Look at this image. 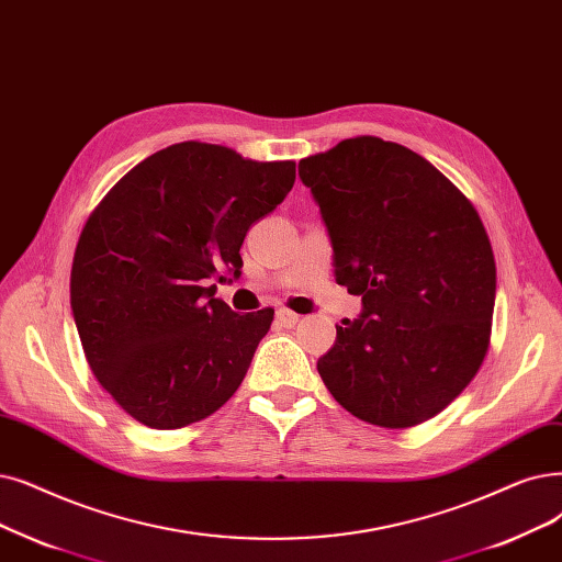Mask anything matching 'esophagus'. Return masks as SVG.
Masks as SVG:
<instances>
[{
	"label": "esophagus",
	"instance_id": "34e87169",
	"mask_svg": "<svg viewBox=\"0 0 562 562\" xmlns=\"http://www.w3.org/2000/svg\"><path fill=\"white\" fill-rule=\"evenodd\" d=\"M276 322H278L282 328H294V326L301 322V314L291 312V310H278V312H276Z\"/></svg>",
	"mask_w": 562,
	"mask_h": 562
}]
</instances>
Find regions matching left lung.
<instances>
[{
	"mask_svg": "<svg viewBox=\"0 0 562 562\" xmlns=\"http://www.w3.org/2000/svg\"><path fill=\"white\" fill-rule=\"evenodd\" d=\"M299 177L319 206L337 284L362 296L316 370L364 423L434 418L490 347L496 261L480 215L429 160L370 135L303 158Z\"/></svg>",
	"mask_w": 562,
	"mask_h": 562,
	"instance_id": "left-lung-1",
	"label": "left lung"
}]
</instances>
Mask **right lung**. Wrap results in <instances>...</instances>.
Returning <instances> with one entry per match:
<instances>
[{
	"label": "right lung",
	"instance_id": "add662e5",
	"mask_svg": "<svg viewBox=\"0 0 562 562\" xmlns=\"http://www.w3.org/2000/svg\"><path fill=\"white\" fill-rule=\"evenodd\" d=\"M296 162L181 142L135 165L82 229L70 307L89 368L128 416L179 429L238 390L273 310L215 299L240 278L252 223L294 188Z\"/></svg>",
	"mask_w": 562,
	"mask_h": 562
}]
</instances>
